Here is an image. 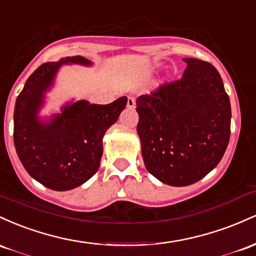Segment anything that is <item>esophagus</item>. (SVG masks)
<instances>
[{"mask_svg":"<svg viewBox=\"0 0 256 256\" xmlns=\"http://www.w3.org/2000/svg\"><path fill=\"white\" fill-rule=\"evenodd\" d=\"M127 108H136V100H134V98L128 96Z\"/></svg>","mask_w":256,"mask_h":256,"instance_id":"obj_1","label":"esophagus"}]
</instances>
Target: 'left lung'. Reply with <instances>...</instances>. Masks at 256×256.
<instances>
[{
  "label": "left lung",
  "instance_id": "1",
  "mask_svg": "<svg viewBox=\"0 0 256 256\" xmlns=\"http://www.w3.org/2000/svg\"><path fill=\"white\" fill-rule=\"evenodd\" d=\"M176 81L136 99L138 136L150 174L172 186H188L219 164L231 133V105L216 68L185 58Z\"/></svg>",
  "mask_w": 256,
  "mask_h": 256
}]
</instances>
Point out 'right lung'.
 <instances>
[{
	"mask_svg": "<svg viewBox=\"0 0 256 256\" xmlns=\"http://www.w3.org/2000/svg\"><path fill=\"white\" fill-rule=\"evenodd\" d=\"M64 64L90 66L92 62L80 56L44 62L28 77L14 108L13 136L20 162L34 179L54 191L72 190L96 173L102 136L127 105L126 96L108 105L80 100L68 102L62 114L42 120L38 112L44 93Z\"/></svg>",
	"mask_w": 256,
	"mask_h": 256,
	"instance_id": "add662e5",
	"label": "right lung"
}]
</instances>
